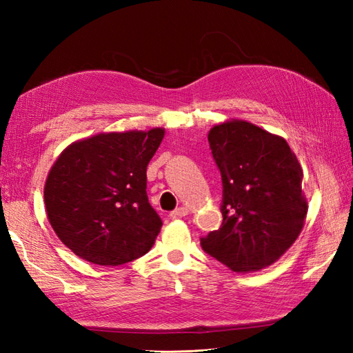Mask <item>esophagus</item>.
<instances>
[{
    "label": "esophagus",
    "instance_id": "1",
    "mask_svg": "<svg viewBox=\"0 0 353 353\" xmlns=\"http://www.w3.org/2000/svg\"><path fill=\"white\" fill-rule=\"evenodd\" d=\"M188 214H190L188 209H186L185 206H182V208L174 209V211H172V212L170 214V216H171V219H182V216L188 215Z\"/></svg>",
    "mask_w": 353,
    "mask_h": 353
}]
</instances>
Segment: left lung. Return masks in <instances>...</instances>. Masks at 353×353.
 Returning <instances> with one entry per match:
<instances>
[{"label": "left lung", "instance_id": "obj_1", "mask_svg": "<svg viewBox=\"0 0 353 353\" xmlns=\"http://www.w3.org/2000/svg\"><path fill=\"white\" fill-rule=\"evenodd\" d=\"M208 141L221 172L223 223L200 244L232 272H258L279 259L303 229L302 167L282 137L243 119L214 125Z\"/></svg>", "mask_w": 353, "mask_h": 353}]
</instances>
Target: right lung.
I'll use <instances>...</instances> for the list:
<instances>
[{
  "instance_id": "add662e5",
  "label": "right lung",
  "mask_w": 353,
  "mask_h": 353,
  "mask_svg": "<svg viewBox=\"0 0 353 353\" xmlns=\"http://www.w3.org/2000/svg\"><path fill=\"white\" fill-rule=\"evenodd\" d=\"M165 129L109 132L72 142L43 186L52 230L81 259L121 265L152 249L162 220L147 197V165Z\"/></svg>"
}]
</instances>
